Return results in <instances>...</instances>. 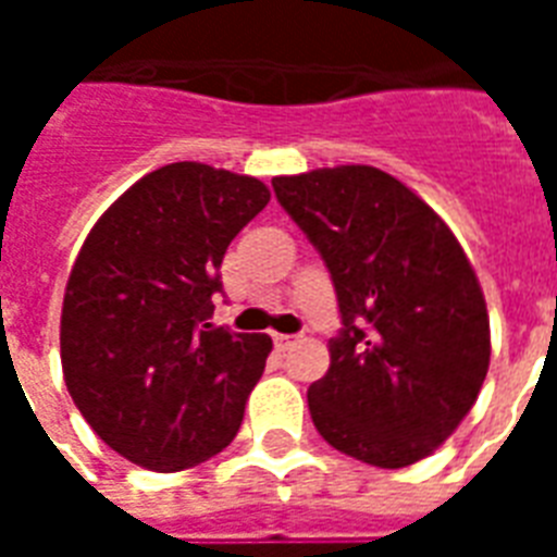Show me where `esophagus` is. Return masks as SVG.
<instances>
[{
  "label": "esophagus",
  "mask_w": 557,
  "mask_h": 557,
  "mask_svg": "<svg viewBox=\"0 0 557 557\" xmlns=\"http://www.w3.org/2000/svg\"><path fill=\"white\" fill-rule=\"evenodd\" d=\"M292 344H295V338H292V335H274V347H277L280 352H286Z\"/></svg>",
  "instance_id": "obj_1"
}]
</instances>
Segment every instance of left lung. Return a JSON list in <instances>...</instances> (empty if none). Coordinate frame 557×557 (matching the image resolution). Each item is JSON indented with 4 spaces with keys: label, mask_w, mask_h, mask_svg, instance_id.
Returning <instances> with one entry per match:
<instances>
[{
    "label": "left lung",
    "mask_w": 557,
    "mask_h": 557,
    "mask_svg": "<svg viewBox=\"0 0 557 557\" xmlns=\"http://www.w3.org/2000/svg\"><path fill=\"white\" fill-rule=\"evenodd\" d=\"M271 187L326 262L344 323L330 372L309 387L314 428L347 457L413 466L457 431L492 358L462 245L379 168H323Z\"/></svg>",
    "instance_id": "obj_1"
}]
</instances>
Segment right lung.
<instances>
[{"label": "right lung", "mask_w": 557, "mask_h": 557, "mask_svg": "<svg viewBox=\"0 0 557 557\" xmlns=\"http://www.w3.org/2000/svg\"><path fill=\"white\" fill-rule=\"evenodd\" d=\"M269 199L260 178L176 161L135 182L86 236L60 318L65 387L135 466L193 468L239 431L271 338L208 321L227 245Z\"/></svg>", "instance_id": "right-lung-1"}]
</instances>
